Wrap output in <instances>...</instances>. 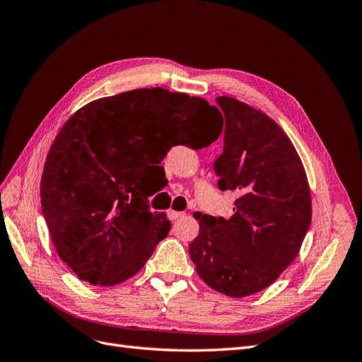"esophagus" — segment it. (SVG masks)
<instances>
[{
    "mask_svg": "<svg viewBox=\"0 0 362 362\" xmlns=\"http://www.w3.org/2000/svg\"><path fill=\"white\" fill-rule=\"evenodd\" d=\"M168 217H169L170 222H175V221H178V218L184 217V213L175 211V210H169V211H168Z\"/></svg>",
    "mask_w": 362,
    "mask_h": 362,
    "instance_id": "34e87169",
    "label": "esophagus"
}]
</instances>
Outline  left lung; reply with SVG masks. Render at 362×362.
Here are the masks:
<instances>
[{"mask_svg": "<svg viewBox=\"0 0 362 362\" xmlns=\"http://www.w3.org/2000/svg\"><path fill=\"white\" fill-rule=\"evenodd\" d=\"M216 103L225 115L217 184L238 198L229 218L194 213L199 234L189 254L206 286L245 298L269 287L298 257L311 225V194L298 152L275 120L234 98Z\"/></svg>", "mask_w": 362, "mask_h": 362, "instance_id": "8db88e82", "label": "left lung"}]
</instances>
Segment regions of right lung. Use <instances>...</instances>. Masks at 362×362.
I'll return each instance as SVG.
<instances>
[{"label": "right lung", "instance_id": "obj_1", "mask_svg": "<svg viewBox=\"0 0 362 362\" xmlns=\"http://www.w3.org/2000/svg\"><path fill=\"white\" fill-rule=\"evenodd\" d=\"M210 115L221 116L202 98L152 87L92 101L66 120L48 152L40 202L59 257L81 281H127L168 237L170 222L149 211L144 178L172 146L217 140L222 127L201 133Z\"/></svg>", "mask_w": 362, "mask_h": 362}]
</instances>
